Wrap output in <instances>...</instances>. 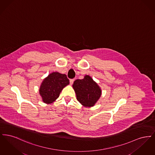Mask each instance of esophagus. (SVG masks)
Wrapping results in <instances>:
<instances>
[{"instance_id":"1","label":"esophagus","mask_w":155,"mask_h":155,"mask_svg":"<svg viewBox=\"0 0 155 155\" xmlns=\"http://www.w3.org/2000/svg\"><path fill=\"white\" fill-rule=\"evenodd\" d=\"M74 79H71L70 80V85H71L73 84V82H74Z\"/></svg>"}]
</instances>
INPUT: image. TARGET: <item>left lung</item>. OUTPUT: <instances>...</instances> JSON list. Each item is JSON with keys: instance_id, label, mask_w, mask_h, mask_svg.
Segmentation results:
<instances>
[{"instance_id": "obj_1", "label": "left lung", "mask_w": 155, "mask_h": 155, "mask_svg": "<svg viewBox=\"0 0 155 155\" xmlns=\"http://www.w3.org/2000/svg\"><path fill=\"white\" fill-rule=\"evenodd\" d=\"M73 88L77 101L86 107L94 106L102 95L101 88L89 75H85L82 80H76Z\"/></svg>"}]
</instances>
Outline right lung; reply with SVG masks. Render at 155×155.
<instances>
[{
    "label": "right lung",
    "mask_w": 155,
    "mask_h": 155,
    "mask_svg": "<svg viewBox=\"0 0 155 155\" xmlns=\"http://www.w3.org/2000/svg\"><path fill=\"white\" fill-rule=\"evenodd\" d=\"M70 84L66 74L53 72L45 78L39 87V94L42 101L51 104L58 98L61 91Z\"/></svg>",
    "instance_id": "1"
}]
</instances>
